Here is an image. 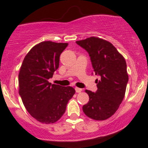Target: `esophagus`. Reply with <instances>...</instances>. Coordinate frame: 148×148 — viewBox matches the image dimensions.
I'll return each mask as SVG.
<instances>
[{
    "instance_id": "34e87169",
    "label": "esophagus",
    "mask_w": 148,
    "mask_h": 148,
    "mask_svg": "<svg viewBox=\"0 0 148 148\" xmlns=\"http://www.w3.org/2000/svg\"><path fill=\"white\" fill-rule=\"evenodd\" d=\"M75 90H76V92H77V93H80V92H82V89L81 88L76 87L75 88Z\"/></svg>"
}]
</instances>
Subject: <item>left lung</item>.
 <instances>
[{"label": "left lung", "instance_id": "left-lung-1", "mask_svg": "<svg viewBox=\"0 0 148 148\" xmlns=\"http://www.w3.org/2000/svg\"><path fill=\"white\" fill-rule=\"evenodd\" d=\"M76 43L89 53L95 74L100 76L95 93L85 90L89 101L83 106V112L92 120H105L116 112L125 97L128 82L126 61L111 43L99 37Z\"/></svg>", "mask_w": 148, "mask_h": 148}]
</instances>
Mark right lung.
I'll return each instance as SVG.
<instances>
[{
  "label": "right lung",
  "instance_id": "add662e5",
  "mask_svg": "<svg viewBox=\"0 0 148 148\" xmlns=\"http://www.w3.org/2000/svg\"><path fill=\"white\" fill-rule=\"evenodd\" d=\"M67 43L43 41L26 55L18 74L19 95L28 112L43 124L57 122L75 94L71 86L51 84L49 79L59 68Z\"/></svg>",
  "mask_w": 148,
  "mask_h": 148
}]
</instances>
